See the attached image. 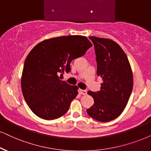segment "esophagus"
I'll list each match as a JSON object with an SVG mask.
<instances>
[{"mask_svg":"<svg viewBox=\"0 0 151 151\" xmlns=\"http://www.w3.org/2000/svg\"><path fill=\"white\" fill-rule=\"evenodd\" d=\"M79 92H80V93H81V94H82L83 95H86L87 94V91H86V90L80 89L79 90Z\"/></svg>","mask_w":151,"mask_h":151,"instance_id":"obj_1","label":"esophagus"}]
</instances>
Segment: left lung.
<instances>
[{
    "instance_id": "8db88e82",
    "label": "left lung",
    "mask_w": 151,
    "mask_h": 151,
    "mask_svg": "<svg viewBox=\"0 0 151 151\" xmlns=\"http://www.w3.org/2000/svg\"><path fill=\"white\" fill-rule=\"evenodd\" d=\"M95 47L97 74L102 79L100 91H88L94 104L86 110L93 119L109 122L125 109L133 88V74L128 58L119 45L110 39L89 37Z\"/></svg>"
}]
</instances>
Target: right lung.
Instances as JSON below:
<instances>
[{
	"instance_id": "obj_1",
	"label": "right lung",
	"mask_w": 151,
	"mask_h": 151,
	"mask_svg": "<svg viewBox=\"0 0 151 151\" xmlns=\"http://www.w3.org/2000/svg\"><path fill=\"white\" fill-rule=\"evenodd\" d=\"M92 45L84 36H61L43 40L30 51L21 86L25 100L36 116L53 120L68 111L78 94V86L60 80L59 74L70 72L72 60L83 56Z\"/></svg>"
}]
</instances>
